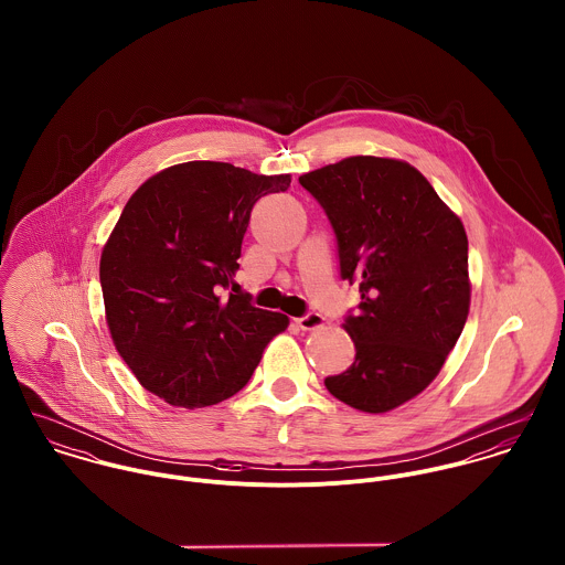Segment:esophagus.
Segmentation results:
<instances>
[{
    "mask_svg": "<svg viewBox=\"0 0 565 565\" xmlns=\"http://www.w3.org/2000/svg\"><path fill=\"white\" fill-rule=\"evenodd\" d=\"M296 323H298L302 330H318V328H322L326 320H323V316H320V313H307L305 318H298Z\"/></svg>",
    "mask_w": 565,
    "mask_h": 565,
    "instance_id": "obj_1",
    "label": "esophagus"
}]
</instances>
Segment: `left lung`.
<instances>
[{"mask_svg": "<svg viewBox=\"0 0 565 565\" xmlns=\"http://www.w3.org/2000/svg\"><path fill=\"white\" fill-rule=\"evenodd\" d=\"M300 184L330 220L341 278L361 294L359 313L343 323L354 363L323 385L352 408L387 413L435 381L468 320L463 222L401 159L348 157Z\"/></svg>", "mask_w": 565, "mask_h": 565, "instance_id": "1", "label": "left lung"}]
</instances>
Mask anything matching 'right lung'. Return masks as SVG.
<instances>
[{
    "label": "right lung",
    "mask_w": 565,
    "mask_h": 565,
    "mask_svg": "<svg viewBox=\"0 0 565 565\" xmlns=\"http://www.w3.org/2000/svg\"><path fill=\"white\" fill-rule=\"evenodd\" d=\"M289 184V173L180 162L124 206L99 258L106 323L137 381L164 403L198 408L235 396L287 330V316L252 307L233 278L252 206Z\"/></svg>",
    "instance_id": "right-lung-1"
}]
</instances>
